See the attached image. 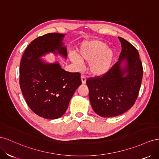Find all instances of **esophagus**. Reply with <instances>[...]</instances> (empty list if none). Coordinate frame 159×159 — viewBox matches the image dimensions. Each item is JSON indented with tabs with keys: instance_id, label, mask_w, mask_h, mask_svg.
<instances>
[{
	"instance_id": "1",
	"label": "esophagus",
	"mask_w": 159,
	"mask_h": 159,
	"mask_svg": "<svg viewBox=\"0 0 159 159\" xmlns=\"http://www.w3.org/2000/svg\"><path fill=\"white\" fill-rule=\"evenodd\" d=\"M81 82H82V84H85L86 83V78H85V75H81Z\"/></svg>"
}]
</instances>
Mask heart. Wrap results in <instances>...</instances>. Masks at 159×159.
Returning <instances> with one entry per match:
<instances>
[{
    "mask_svg": "<svg viewBox=\"0 0 159 159\" xmlns=\"http://www.w3.org/2000/svg\"><path fill=\"white\" fill-rule=\"evenodd\" d=\"M70 59L78 68L82 62H89V69L95 76H102L110 70L114 54L107 44L100 40L83 43L78 51V56L70 55Z\"/></svg>",
    "mask_w": 159,
    "mask_h": 159,
    "instance_id": "b5f03b06",
    "label": "heart"
}]
</instances>
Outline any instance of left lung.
Instances as JSON below:
<instances>
[{
  "label": "left lung",
  "mask_w": 159,
  "mask_h": 159,
  "mask_svg": "<svg viewBox=\"0 0 159 159\" xmlns=\"http://www.w3.org/2000/svg\"><path fill=\"white\" fill-rule=\"evenodd\" d=\"M118 38L122 46L119 60L107 74L86 81L91 106L96 113L103 117L117 116L133 106L141 85L143 69L139 52L131 43ZM125 59L127 65L121 69L120 66Z\"/></svg>",
  "instance_id": "1"
}]
</instances>
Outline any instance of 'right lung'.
<instances>
[{"label": "right lung", "mask_w": 159, "mask_h": 159, "mask_svg": "<svg viewBox=\"0 0 159 159\" xmlns=\"http://www.w3.org/2000/svg\"><path fill=\"white\" fill-rule=\"evenodd\" d=\"M62 34L49 33L30 42L22 55L19 83L26 102L32 111L45 119L63 115L75 91L81 84L80 72L66 71L57 64H44L39 57L57 50L67 57Z\"/></svg>", "instance_id": "right-lung-1"}]
</instances>
